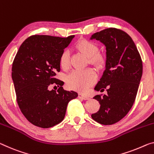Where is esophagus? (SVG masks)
Listing matches in <instances>:
<instances>
[{
	"mask_svg": "<svg viewBox=\"0 0 154 154\" xmlns=\"http://www.w3.org/2000/svg\"><path fill=\"white\" fill-rule=\"evenodd\" d=\"M79 98H81V99H82V100H89V97L88 96H85V95H83V94H79Z\"/></svg>",
	"mask_w": 154,
	"mask_h": 154,
	"instance_id": "34e87169",
	"label": "esophagus"
}]
</instances>
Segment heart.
<instances>
[{
	"label": "heart",
	"mask_w": 154,
	"mask_h": 154,
	"mask_svg": "<svg viewBox=\"0 0 154 154\" xmlns=\"http://www.w3.org/2000/svg\"><path fill=\"white\" fill-rule=\"evenodd\" d=\"M75 48L88 58L89 63L96 68H100L105 63V57L99 52L98 46L95 42L80 40L75 45ZM60 67L63 69H67L69 67V52L64 50L59 58ZM96 75L93 70L87 69L84 70H75L71 72L66 78V85L70 89L85 91L94 85L96 81Z\"/></svg>",
	"instance_id": "obj_1"
}]
</instances>
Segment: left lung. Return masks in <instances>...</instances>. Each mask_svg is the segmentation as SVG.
Segmentation results:
<instances>
[{
	"label": "left lung",
	"instance_id": "left-lung-1",
	"mask_svg": "<svg viewBox=\"0 0 154 154\" xmlns=\"http://www.w3.org/2000/svg\"><path fill=\"white\" fill-rule=\"evenodd\" d=\"M91 40L100 41L106 47V65L95 90L107 95L94 97L100 107L91 118L98 123H116L134 105L143 74V62L134 42L126 32L108 28L96 32Z\"/></svg>",
	"mask_w": 154,
	"mask_h": 154
}]
</instances>
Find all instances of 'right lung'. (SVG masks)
<instances>
[{
    "instance_id": "1",
    "label": "right lung",
    "mask_w": 154,
    "mask_h": 154,
    "mask_svg": "<svg viewBox=\"0 0 154 154\" xmlns=\"http://www.w3.org/2000/svg\"><path fill=\"white\" fill-rule=\"evenodd\" d=\"M74 38L31 36L14 58L11 77L16 100L23 114L35 126L49 128L60 123L67 104L77 98L76 92L64 90V82L54 77L60 71V54ZM51 84L59 87L57 91L48 90Z\"/></svg>"
}]
</instances>
